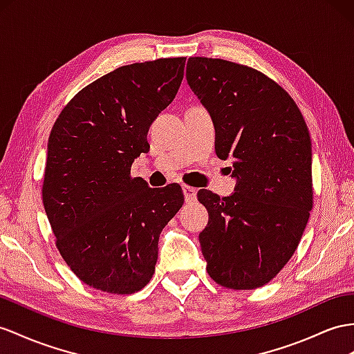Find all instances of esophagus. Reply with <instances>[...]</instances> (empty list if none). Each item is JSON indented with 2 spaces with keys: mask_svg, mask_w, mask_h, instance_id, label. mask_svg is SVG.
<instances>
[{
  "mask_svg": "<svg viewBox=\"0 0 354 354\" xmlns=\"http://www.w3.org/2000/svg\"><path fill=\"white\" fill-rule=\"evenodd\" d=\"M183 193H184V197H185L187 202L196 201V197H197V189H196V188L184 185V187H183Z\"/></svg>",
  "mask_w": 354,
  "mask_h": 354,
  "instance_id": "1",
  "label": "esophagus"
}]
</instances>
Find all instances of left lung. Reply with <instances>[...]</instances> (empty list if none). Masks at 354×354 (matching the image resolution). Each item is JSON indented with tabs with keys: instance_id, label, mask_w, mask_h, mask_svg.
Returning <instances> with one entry per match:
<instances>
[{
	"instance_id": "1",
	"label": "left lung",
	"mask_w": 354,
	"mask_h": 354,
	"mask_svg": "<svg viewBox=\"0 0 354 354\" xmlns=\"http://www.w3.org/2000/svg\"><path fill=\"white\" fill-rule=\"evenodd\" d=\"M187 82L209 112L215 152L233 160L234 193L201 189L206 270L223 287L265 286L296 251L313 207L311 139L293 98L260 71L194 57Z\"/></svg>"
}]
</instances>
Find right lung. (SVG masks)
<instances>
[{"label": "right lung", "mask_w": 354, "mask_h": 354, "mask_svg": "<svg viewBox=\"0 0 354 354\" xmlns=\"http://www.w3.org/2000/svg\"><path fill=\"white\" fill-rule=\"evenodd\" d=\"M184 67L185 58H161L116 68L79 91L52 127L44 211L59 254L89 287L130 295L153 275L160 233L184 194L176 184L152 189L130 169L149 151V127Z\"/></svg>", "instance_id": "right-lung-1"}]
</instances>
